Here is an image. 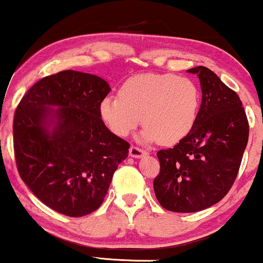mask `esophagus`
I'll use <instances>...</instances> for the list:
<instances>
[{"mask_svg": "<svg viewBox=\"0 0 263 263\" xmlns=\"http://www.w3.org/2000/svg\"><path fill=\"white\" fill-rule=\"evenodd\" d=\"M146 155H147L146 151L138 148V147H136V146L129 147V156L134 157V158H141V157H143Z\"/></svg>", "mask_w": 263, "mask_h": 263, "instance_id": "esophagus-1", "label": "esophagus"}]
</instances>
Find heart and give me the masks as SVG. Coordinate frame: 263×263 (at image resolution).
<instances>
[{
  "label": "heart",
  "instance_id": "obj_1",
  "mask_svg": "<svg viewBox=\"0 0 263 263\" xmlns=\"http://www.w3.org/2000/svg\"><path fill=\"white\" fill-rule=\"evenodd\" d=\"M200 106L197 84L176 74H138L128 78L120 95L102 99L99 114L107 128L126 137L143 122L141 138L171 146L194 127Z\"/></svg>",
  "mask_w": 263,
  "mask_h": 263
}]
</instances>
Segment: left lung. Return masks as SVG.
Listing matches in <instances>:
<instances>
[{
  "instance_id": "left-lung-1",
  "label": "left lung",
  "mask_w": 263,
  "mask_h": 263,
  "mask_svg": "<svg viewBox=\"0 0 263 263\" xmlns=\"http://www.w3.org/2000/svg\"><path fill=\"white\" fill-rule=\"evenodd\" d=\"M201 86L194 127L173 148L157 152L161 172L153 189L159 204L195 213L219 203L231 189L249 141V121L234 90L205 66L189 69Z\"/></svg>"
}]
</instances>
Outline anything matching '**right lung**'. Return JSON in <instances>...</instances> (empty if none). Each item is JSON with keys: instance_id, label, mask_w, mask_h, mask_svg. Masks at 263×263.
<instances>
[{"instance_id": "add662e5", "label": "right lung", "mask_w": 263, "mask_h": 263, "mask_svg": "<svg viewBox=\"0 0 263 263\" xmlns=\"http://www.w3.org/2000/svg\"><path fill=\"white\" fill-rule=\"evenodd\" d=\"M110 91L100 77L59 71L37 81L14 112L20 176L42 203L63 215L80 218L98 209L128 156V142L99 114Z\"/></svg>"}]
</instances>
